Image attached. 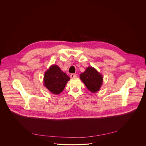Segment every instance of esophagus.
Returning a JSON list of instances; mask_svg holds the SVG:
<instances>
[{"instance_id":"obj_1","label":"esophagus","mask_w":146,"mask_h":146,"mask_svg":"<svg viewBox=\"0 0 146 146\" xmlns=\"http://www.w3.org/2000/svg\"><path fill=\"white\" fill-rule=\"evenodd\" d=\"M77 77V75H76V74L72 73V74H70V78H75V77Z\"/></svg>"}]
</instances>
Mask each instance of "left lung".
<instances>
[{"instance_id": "1", "label": "left lung", "mask_w": 146, "mask_h": 146, "mask_svg": "<svg viewBox=\"0 0 146 146\" xmlns=\"http://www.w3.org/2000/svg\"><path fill=\"white\" fill-rule=\"evenodd\" d=\"M80 79L92 92L98 91L102 84V76L94 68H87L86 72L80 75Z\"/></svg>"}]
</instances>
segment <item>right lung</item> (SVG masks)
<instances>
[{"label":"right lung","instance_id":"add662e5","mask_svg":"<svg viewBox=\"0 0 146 146\" xmlns=\"http://www.w3.org/2000/svg\"><path fill=\"white\" fill-rule=\"evenodd\" d=\"M69 80L70 77L62 72L59 66L52 65L45 73L44 84L51 92L57 95L64 90Z\"/></svg>","mask_w":146,"mask_h":146}]
</instances>
